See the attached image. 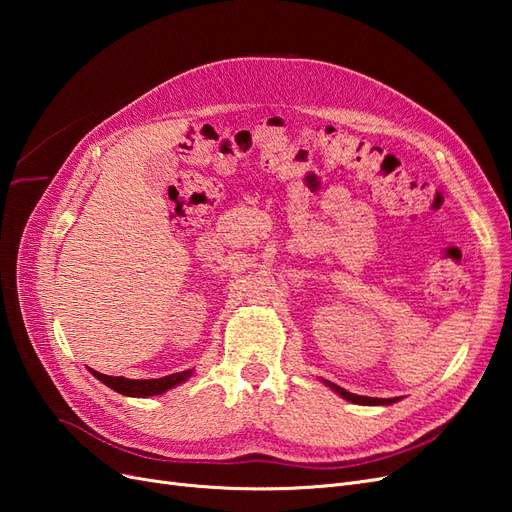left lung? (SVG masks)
I'll return each mask as SVG.
<instances>
[{
  "label": "left lung",
  "mask_w": 512,
  "mask_h": 512,
  "mask_svg": "<svg viewBox=\"0 0 512 512\" xmlns=\"http://www.w3.org/2000/svg\"><path fill=\"white\" fill-rule=\"evenodd\" d=\"M329 386L333 391H337L339 395H342L344 399H348V401H352V404H363V406H389V404H395L397 401V397L395 399H378V397H363V395H354V393H348L346 389H342V386H335V384H331L329 382Z\"/></svg>",
  "instance_id": "left-lung-1"
}]
</instances>
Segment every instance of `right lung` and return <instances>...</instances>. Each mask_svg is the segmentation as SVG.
I'll use <instances>...</instances> for the list:
<instances>
[{
    "label": "right lung",
    "instance_id": "1",
    "mask_svg": "<svg viewBox=\"0 0 512 512\" xmlns=\"http://www.w3.org/2000/svg\"><path fill=\"white\" fill-rule=\"evenodd\" d=\"M98 380H102L106 386H111L113 391L128 395V397H151V395H162L168 389H173L179 382L188 380L192 371H179V374H170L164 378H156V380H130V378H121V376H106L100 374V371L91 369Z\"/></svg>",
    "mask_w": 512,
    "mask_h": 512
}]
</instances>
